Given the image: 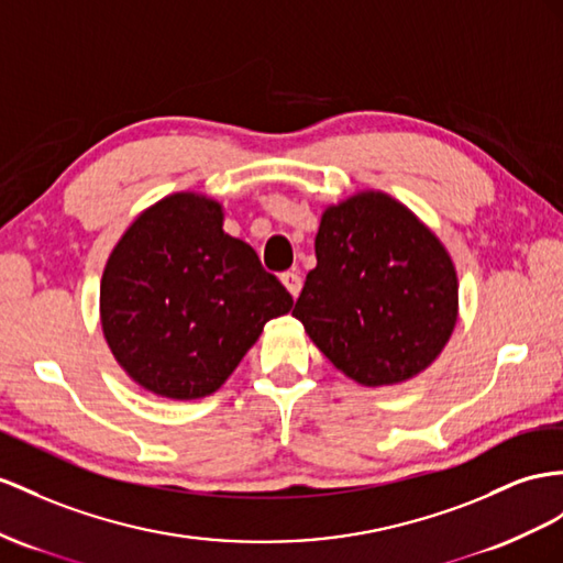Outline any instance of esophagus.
<instances>
[{
  "label": "esophagus",
  "instance_id": "obj_1",
  "mask_svg": "<svg viewBox=\"0 0 563 563\" xmlns=\"http://www.w3.org/2000/svg\"><path fill=\"white\" fill-rule=\"evenodd\" d=\"M280 283L285 285V290L292 295V299L299 297V292H301V278L297 276V273H283Z\"/></svg>",
  "mask_w": 563,
  "mask_h": 563
}]
</instances>
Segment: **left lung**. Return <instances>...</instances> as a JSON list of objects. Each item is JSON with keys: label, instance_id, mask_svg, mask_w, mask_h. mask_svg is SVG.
Instances as JSON below:
<instances>
[{"label": "left lung", "instance_id": "obj_1", "mask_svg": "<svg viewBox=\"0 0 563 563\" xmlns=\"http://www.w3.org/2000/svg\"><path fill=\"white\" fill-rule=\"evenodd\" d=\"M292 316L338 371L366 387L423 373L450 342L459 280L450 252L407 205L362 190L330 205Z\"/></svg>", "mask_w": 563, "mask_h": 563}]
</instances>
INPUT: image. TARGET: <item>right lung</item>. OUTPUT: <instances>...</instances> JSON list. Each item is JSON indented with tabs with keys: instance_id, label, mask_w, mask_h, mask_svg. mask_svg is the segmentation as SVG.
<instances>
[{
	"instance_id": "obj_1",
	"label": "right lung",
	"mask_w": 563,
	"mask_h": 563,
	"mask_svg": "<svg viewBox=\"0 0 563 563\" xmlns=\"http://www.w3.org/2000/svg\"><path fill=\"white\" fill-rule=\"evenodd\" d=\"M292 297L247 242L223 230V205L173 192L144 209L111 250L99 285L109 350L142 390L201 399L230 378Z\"/></svg>"
}]
</instances>
